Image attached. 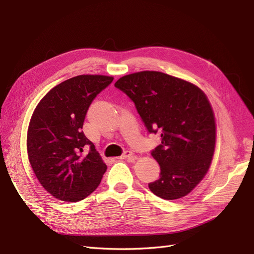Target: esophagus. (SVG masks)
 Wrapping results in <instances>:
<instances>
[{"label":"esophagus","mask_w":254,"mask_h":254,"mask_svg":"<svg viewBox=\"0 0 254 254\" xmlns=\"http://www.w3.org/2000/svg\"><path fill=\"white\" fill-rule=\"evenodd\" d=\"M118 159H132V160H134L135 157L133 156V153H132V152L126 151L120 157H118Z\"/></svg>","instance_id":"34e87169"}]
</instances>
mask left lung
I'll return each instance as SVG.
<instances>
[{
	"label": "left lung",
	"instance_id": "8db88e82",
	"mask_svg": "<svg viewBox=\"0 0 254 254\" xmlns=\"http://www.w3.org/2000/svg\"><path fill=\"white\" fill-rule=\"evenodd\" d=\"M115 87L132 99L149 133L161 132L152 151L160 177L148 184L164 200L189 194L207 174L215 146V121L205 93L193 83L157 71L122 76Z\"/></svg>",
	"mask_w": 254,
	"mask_h": 254
}]
</instances>
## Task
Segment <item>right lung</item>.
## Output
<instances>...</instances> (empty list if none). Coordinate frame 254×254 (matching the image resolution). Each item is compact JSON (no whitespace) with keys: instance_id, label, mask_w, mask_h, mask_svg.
<instances>
[{"instance_id":"right-lung-1","label":"right lung","mask_w":254,"mask_h":254,"mask_svg":"<svg viewBox=\"0 0 254 254\" xmlns=\"http://www.w3.org/2000/svg\"><path fill=\"white\" fill-rule=\"evenodd\" d=\"M105 75H78L51 89L36 106L27 133L30 165L54 198L78 202L95 190L107 165L81 130L92 101L113 81ZM89 153L81 155L83 148Z\"/></svg>"}]
</instances>
